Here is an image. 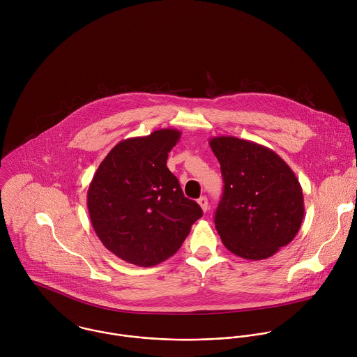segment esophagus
Listing matches in <instances>:
<instances>
[{"mask_svg": "<svg viewBox=\"0 0 357 357\" xmlns=\"http://www.w3.org/2000/svg\"><path fill=\"white\" fill-rule=\"evenodd\" d=\"M198 204H199V206L202 207V210H204V211H207V208H208V202H207V198H206V197H201V198L198 199Z\"/></svg>", "mask_w": 357, "mask_h": 357, "instance_id": "obj_1", "label": "esophagus"}]
</instances>
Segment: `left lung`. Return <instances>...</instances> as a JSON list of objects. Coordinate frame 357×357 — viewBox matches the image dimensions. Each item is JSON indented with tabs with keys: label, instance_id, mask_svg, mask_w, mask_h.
Segmentation results:
<instances>
[{
	"label": "left lung",
	"instance_id": "obj_1",
	"mask_svg": "<svg viewBox=\"0 0 357 357\" xmlns=\"http://www.w3.org/2000/svg\"><path fill=\"white\" fill-rule=\"evenodd\" d=\"M224 178L214 224L224 246L246 259H264L300 231L305 207L298 178L268 147L232 136L208 142Z\"/></svg>",
	"mask_w": 357,
	"mask_h": 357
}]
</instances>
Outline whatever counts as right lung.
Segmentation results:
<instances>
[{
    "label": "right lung",
    "mask_w": 357,
    "mask_h": 357,
    "mask_svg": "<svg viewBox=\"0 0 357 357\" xmlns=\"http://www.w3.org/2000/svg\"><path fill=\"white\" fill-rule=\"evenodd\" d=\"M181 132L159 129L119 142L99 165L88 190L93 229L121 259L153 266L174 255L202 208L184 197L167 169Z\"/></svg>",
    "instance_id": "obj_1"
}]
</instances>
